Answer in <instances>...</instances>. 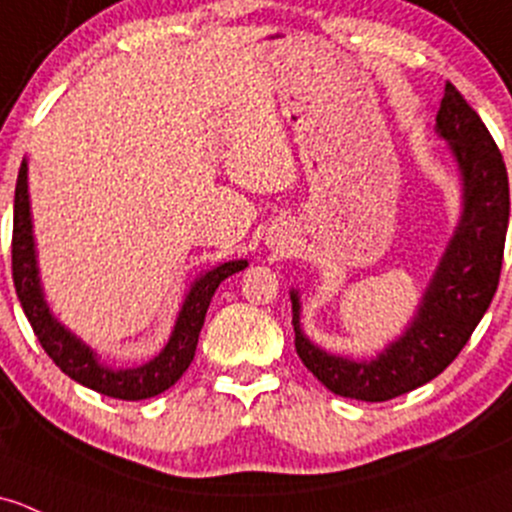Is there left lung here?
I'll return each instance as SVG.
<instances>
[{
  "label": "left lung",
  "mask_w": 512,
  "mask_h": 512,
  "mask_svg": "<svg viewBox=\"0 0 512 512\" xmlns=\"http://www.w3.org/2000/svg\"><path fill=\"white\" fill-rule=\"evenodd\" d=\"M437 132L449 142L464 179V218L441 260L414 324L375 360L328 355L304 338L292 292L294 346L301 363L333 395L387 402L444 373L483 319L498 289L508 233L510 191L503 154L464 95L446 83Z\"/></svg>",
  "instance_id": "1"
}]
</instances>
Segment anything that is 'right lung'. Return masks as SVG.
Listing matches in <instances>:
<instances>
[{
	"label": "right lung",
	"mask_w": 512,
	"mask_h": 512,
	"mask_svg": "<svg viewBox=\"0 0 512 512\" xmlns=\"http://www.w3.org/2000/svg\"><path fill=\"white\" fill-rule=\"evenodd\" d=\"M245 260L225 262V265L215 267L206 272L193 289L188 292L181 309L179 321H176L174 333H171L169 343L157 358L149 360L142 368H127V370H112L107 365L98 363L93 351L78 341L73 333L58 324L48 311L46 301H43L39 270H36V255H34V235H31V215H29V186H26V161H21L19 176H16V191H14V233H12V277L16 287V297L21 301L26 319L34 328L36 338H39L41 348L48 353V358L68 375L75 383L90 387V390L100 392V395L115 397V400H147V397L159 395V392L169 390L186 368L191 365L193 355H196L198 336H201L203 321H206L208 304L223 282L230 274L245 270Z\"/></svg>",
	"instance_id": "right-lung-1"
}]
</instances>
